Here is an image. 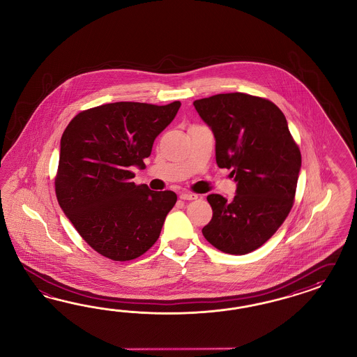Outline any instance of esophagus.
<instances>
[{
	"label": "esophagus",
	"instance_id": "34e87169",
	"mask_svg": "<svg viewBox=\"0 0 357 357\" xmlns=\"http://www.w3.org/2000/svg\"><path fill=\"white\" fill-rule=\"evenodd\" d=\"M179 197L182 200H195V199H197V195L192 194V192H182Z\"/></svg>",
	"mask_w": 357,
	"mask_h": 357
}]
</instances>
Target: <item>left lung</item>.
Segmentation results:
<instances>
[{"mask_svg": "<svg viewBox=\"0 0 357 357\" xmlns=\"http://www.w3.org/2000/svg\"><path fill=\"white\" fill-rule=\"evenodd\" d=\"M195 108L216 139V162L231 169L236 196L208 195L213 216L203 236L216 249L245 255L260 248L292 209L301 153L280 108L243 93L197 99Z\"/></svg>", "mask_w": 357, "mask_h": 357, "instance_id": "left-lung-1", "label": "left lung"}]
</instances>
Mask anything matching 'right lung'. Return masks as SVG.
<instances>
[{"mask_svg":"<svg viewBox=\"0 0 357 357\" xmlns=\"http://www.w3.org/2000/svg\"><path fill=\"white\" fill-rule=\"evenodd\" d=\"M179 107V100L107 103L79 112L65 128L54 178L57 202L87 245L108 259L146 252L176 203L173 191L136 185L130 169L145 167L153 142Z\"/></svg>","mask_w":357,"mask_h":357,"instance_id":"add662e5","label":"right lung"}]
</instances>
